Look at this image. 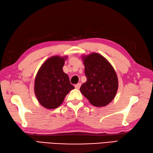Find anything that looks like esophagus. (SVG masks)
Listing matches in <instances>:
<instances>
[{
    "label": "esophagus",
    "instance_id": "34e87169",
    "mask_svg": "<svg viewBox=\"0 0 153 153\" xmlns=\"http://www.w3.org/2000/svg\"><path fill=\"white\" fill-rule=\"evenodd\" d=\"M80 86H81V84L79 83V84H77V85H76L75 86H74V87H75L76 89H79Z\"/></svg>",
    "mask_w": 153,
    "mask_h": 153
}]
</instances>
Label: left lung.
<instances>
[{"instance_id": "8db88e82", "label": "left lung", "mask_w": 153, "mask_h": 153, "mask_svg": "<svg viewBox=\"0 0 153 153\" xmlns=\"http://www.w3.org/2000/svg\"><path fill=\"white\" fill-rule=\"evenodd\" d=\"M82 59L87 80L81 86L80 92L94 106H105L116 94V73L107 59L98 53H93Z\"/></svg>"}]
</instances>
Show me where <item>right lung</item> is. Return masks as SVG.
<instances>
[{"mask_svg": "<svg viewBox=\"0 0 153 153\" xmlns=\"http://www.w3.org/2000/svg\"><path fill=\"white\" fill-rule=\"evenodd\" d=\"M66 59L67 57H51L45 61L37 72L34 91L37 100L44 108H58L68 93L74 88L63 71Z\"/></svg>", "mask_w": 153, "mask_h": 153, "instance_id": "add662e5", "label": "right lung"}]
</instances>
